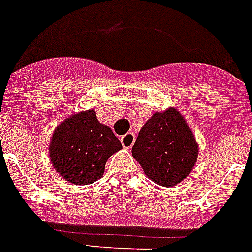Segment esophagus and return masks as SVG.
Here are the masks:
<instances>
[{
	"label": "esophagus",
	"mask_w": 252,
	"mask_h": 252,
	"mask_svg": "<svg viewBox=\"0 0 252 252\" xmlns=\"http://www.w3.org/2000/svg\"><path fill=\"white\" fill-rule=\"evenodd\" d=\"M134 141H135V135L133 133L125 134L124 137L121 138V142H122V146L126 147V149H130V147L134 145Z\"/></svg>",
	"instance_id": "obj_1"
}]
</instances>
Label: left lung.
<instances>
[{
  "instance_id": "1",
  "label": "left lung",
  "mask_w": 252,
  "mask_h": 252,
  "mask_svg": "<svg viewBox=\"0 0 252 252\" xmlns=\"http://www.w3.org/2000/svg\"><path fill=\"white\" fill-rule=\"evenodd\" d=\"M198 150L186 119L177 109L170 107L151 115L138 134L131 153L153 182L171 187L190 174Z\"/></svg>"
}]
</instances>
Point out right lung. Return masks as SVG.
I'll use <instances>...</instances> for the list:
<instances>
[{"mask_svg": "<svg viewBox=\"0 0 252 252\" xmlns=\"http://www.w3.org/2000/svg\"><path fill=\"white\" fill-rule=\"evenodd\" d=\"M122 149L111 128L102 125L94 110L73 114L54 130L49 154L54 169L73 185H90L105 173L111 155Z\"/></svg>", "mask_w": 252, "mask_h": 252, "instance_id": "obj_1", "label": "right lung"}]
</instances>
